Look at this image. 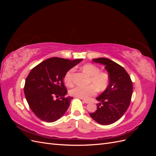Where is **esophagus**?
Segmentation results:
<instances>
[{
  "instance_id": "1",
  "label": "esophagus",
  "mask_w": 156,
  "mask_h": 156,
  "mask_svg": "<svg viewBox=\"0 0 156 156\" xmlns=\"http://www.w3.org/2000/svg\"><path fill=\"white\" fill-rule=\"evenodd\" d=\"M83 101L84 103H89V101H88V100H83Z\"/></svg>"
}]
</instances>
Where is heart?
I'll return each mask as SVG.
<instances>
[{"label":"heart","instance_id":"obj_1","mask_svg":"<svg viewBox=\"0 0 156 156\" xmlns=\"http://www.w3.org/2000/svg\"><path fill=\"white\" fill-rule=\"evenodd\" d=\"M82 69L89 76V83L90 85L87 87L77 86L69 90L71 96L80 99L87 100L90 96H94L97 92L96 88L100 91H103L107 88L109 83V75L105 72H100V69L92 64H87L83 66ZM73 69H70L66 72L64 77V81L68 87L73 84Z\"/></svg>","mask_w":156,"mask_h":156}]
</instances>
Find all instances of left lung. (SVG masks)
Returning <instances> with one entry per match:
<instances>
[{
  "label": "left lung",
  "instance_id": "1",
  "mask_svg": "<svg viewBox=\"0 0 156 156\" xmlns=\"http://www.w3.org/2000/svg\"><path fill=\"white\" fill-rule=\"evenodd\" d=\"M93 62L105 66L109 75V83L96 100L97 110L90 113L98 124L109 125L124 115L128 108L133 94V83L125 69L110 59L98 58Z\"/></svg>",
  "mask_w": 156,
  "mask_h": 156
}]
</instances>
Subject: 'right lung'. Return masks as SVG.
Wrapping results in <instances>:
<instances>
[{"label":"right lung","instance_id":"add662e5","mask_svg":"<svg viewBox=\"0 0 156 156\" xmlns=\"http://www.w3.org/2000/svg\"><path fill=\"white\" fill-rule=\"evenodd\" d=\"M82 60L53 57L32 69L25 80L24 92L28 104L38 119L53 122L66 112L73 98L66 96L64 75Z\"/></svg>","mask_w":156,"mask_h":156}]
</instances>
